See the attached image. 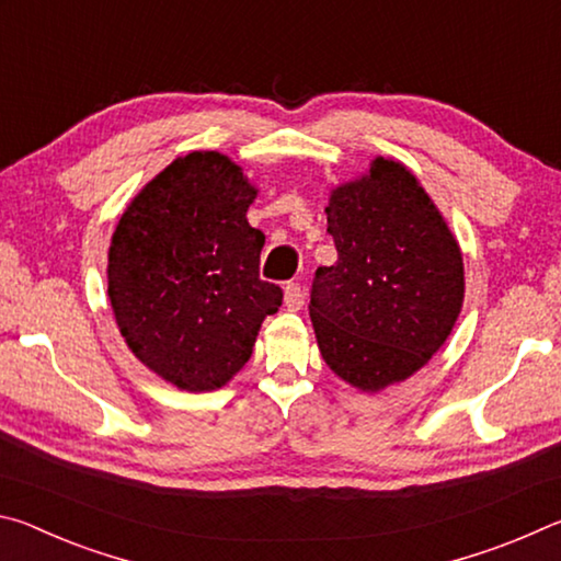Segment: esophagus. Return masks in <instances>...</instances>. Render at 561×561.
Segmentation results:
<instances>
[{
    "label": "esophagus",
    "instance_id": "esophagus-1",
    "mask_svg": "<svg viewBox=\"0 0 561 561\" xmlns=\"http://www.w3.org/2000/svg\"><path fill=\"white\" fill-rule=\"evenodd\" d=\"M284 307L289 311H299L304 307V291L299 284H287L284 287Z\"/></svg>",
    "mask_w": 561,
    "mask_h": 561
}]
</instances>
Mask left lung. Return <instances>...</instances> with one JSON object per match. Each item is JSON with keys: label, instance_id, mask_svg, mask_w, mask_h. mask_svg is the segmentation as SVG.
<instances>
[{"label": "left lung", "instance_id": "obj_1", "mask_svg": "<svg viewBox=\"0 0 561 561\" xmlns=\"http://www.w3.org/2000/svg\"><path fill=\"white\" fill-rule=\"evenodd\" d=\"M327 232L339 260L319 267L309 317L321 358L364 393L428 364L460 317V244L417 178L378 156L331 190Z\"/></svg>", "mask_w": 561, "mask_h": 561}]
</instances>
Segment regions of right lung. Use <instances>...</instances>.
<instances>
[{
	"label": "right lung",
	"instance_id": "right-lung-1",
	"mask_svg": "<svg viewBox=\"0 0 561 561\" xmlns=\"http://www.w3.org/2000/svg\"><path fill=\"white\" fill-rule=\"evenodd\" d=\"M257 197L217 150L180 156L133 197L108 247V299L140 364L180 391L222 388L250 360L264 317L282 307L260 279Z\"/></svg>",
	"mask_w": 561,
	"mask_h": 561
}]
</instances>
